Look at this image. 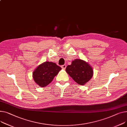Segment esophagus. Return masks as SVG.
<instances>
[{
  "instance_id": "obj_1",
  "label": "esophagus",
  "mask_w": 127,
  "mask_h": 127,
  "mask_svg": "<svg viewBox=\"0 0 127 127\" xmlns=\"http://www.w3.org/2000/svg\"><path fill=\"white\" fill-rule=\"evenodd\" d=\"M61 67H62V69H65L66 68V64H64V65H62V66H61Z\"/></svg>"
}]
</instances>
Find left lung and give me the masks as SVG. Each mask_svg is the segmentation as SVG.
Instances as JSON below:
<instances>
[{"label": "left lung", "mask_w": 127, "mask_h": 127, "mask_svg": "<svg viewBox=\"0 0 127 127\" xmlns=\"http://www.w3.org/2000/svg\"><path fill=\"white\" fill-rule=\"evenodd\" d=\"M66 71L79 85H84L92 77L94 71L91 66L85 61L75 59L71 64L66 67Z\"/></svg>", "instance_id": "obj_1"}]
</instances>
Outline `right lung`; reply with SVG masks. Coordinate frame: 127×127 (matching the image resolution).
Listing matches in <instances>:
<instances>
[{
    "instance_id": "obj_1",
    "label": "right lung",
    "mask_w": 127,
    "mask_h": 127,
    "mask_svg": "<svg viewBox=\"0 0 127 127\" xmlns=\"http://www.w3.org/2000/svg\"><path fill=\"white\" fill-rule=\"evenodd\" d=\"M61 69L55 63L45 62L39 65L33 71V80L39 86L44 87L52 82Z\"/></svg>"
}]
</instances>
